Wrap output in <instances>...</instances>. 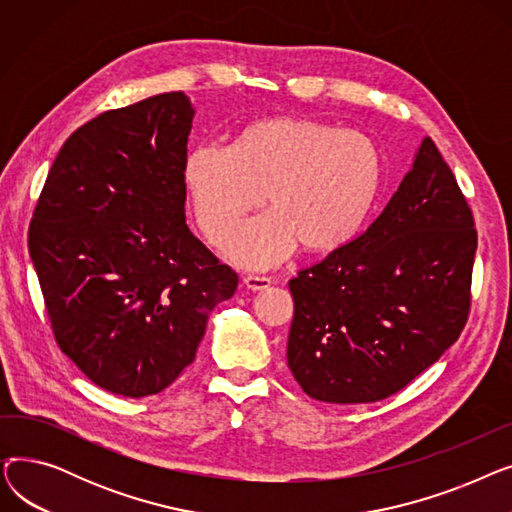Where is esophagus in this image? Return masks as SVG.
I'll list each match as a JSON object with an SVG mask.
<instances>
[{
	"label": "esophagus",
	"instance_id": "esophagus-1",
	"mask_svg": "<svg viewBox=\"0 0 512 512\" xmlns=\"http://www.w3.org/2000/svg\"><path fill=\"white\" fill-rule=\"evenodd\" d=\"M242 284H245L249 290L257 292V290H265L272 286V278H265V276H245L242 278Z\"/></svg>",
	"mask_w": 512,
	"mask_h": 512
}]
</instances>
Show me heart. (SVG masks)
<instances>
[{
    "instance_id": "obj_1",
    "label": "heart",
    "mask_w": 512,
    "mask_h": 512,
    "mask_svg": "<svg viewBox=\"0 0 512 512\" xmlns=\"http://www.w3.org/2000/svg\"><path fill=\"white\" fill-rule=\"evenodd\" d=\"M182 180L211 242L222 240L265 195L272 211L240 226L224 242V255L249 270H267L299 242L309 253H328L357 234L380 191L382 153L365 132L276 116L247 126L232 151L193 147Z\"/></svg>"
}]
</instances>
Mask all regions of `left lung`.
<instances>
[{
	"label": "left lung",
	"instance_id": "obj_1",
	"mask_svg": "<svg viewBox=\"0 0 512 512\" xmlns=\"http://www.w3.org/2000/svg\"><path fill=\"white\" fill-rule=\"evenodd\" d=\"M475 249L471 209L425 137L369 228L288 282L294 317L286 359L294 380L334 405L375 402L405 388L459 338Z\"/></svg>",
	"mask_w": 512,
	"mask_h": 512
}]
</instances>
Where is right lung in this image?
Masks as SVG:
<instances>
[{"instance_id": "1", "label": "right lung", "mask_w": 512, "mask_h": 512, "mask_svg": "<svg viewBox=\"0 0 512 512\" xmlns=\"http://www.w3.org/2000/svg\"><path fill=\"white\" fill-rule=\"evenodd\" d=\"M182 91L105 112L47 174L29 253L62 351L99 388L143 398L191 365L238 276L188 230Z\"/></svg>"}]
</instances>
